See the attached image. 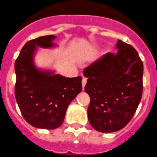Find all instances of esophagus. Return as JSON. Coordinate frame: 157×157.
<instances>
[{
	"label": "esophagus",
	"instance_id": "obj_1",
	"mask_svg": "<svg viewBox=\"0 0 157 157\" xmlns=\"http://www.w3.org/2000/svg\"><path fill=\"white\" fill-rule=\"evenodd\" d=\"M86 83H87V79L86 78H83V80H82L83 89H84V87H85V85H86Z\"/></svg>",
	"mask_w": 157,
	"mask_h": 157
}]
</instances>
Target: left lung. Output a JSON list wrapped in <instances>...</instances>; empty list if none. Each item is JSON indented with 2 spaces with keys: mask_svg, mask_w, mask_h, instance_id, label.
Returning a JSON list of instances; mask_svg holds the SVG:
<instances>
[{
  "mask_svg": "<svg viewBox=\"0 0 157 157\" xmlns=\"http://www.w3.org/2000/svg\"><path fill=\"white\" fill-rule=\"evenodd\" d=\"M116 54L107 53L84 70V90L90 96L88 118L102 133H112L129 123L141 101L143 63L133 46L121 40Z\"/></svg>",
  "mask_w": 157,
  "mask_h": 157,
  "instance_id": "obj_1",
  "label": "left lung"
}]
</instances>
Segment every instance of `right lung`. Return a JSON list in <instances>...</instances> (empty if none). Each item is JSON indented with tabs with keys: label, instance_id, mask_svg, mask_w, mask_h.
<instances>
[{
	"label": "right lung",
	"instance_id": "obj_1",
	"mask_svg": "<svg viewBox=\"0 0 157 157\" xmlns=\"http://www.w3.org/2000/svg\"><path fill=\"white\" fill-rule=\"evenodd\" d=\"M54 35L31 40L22 48L15 62V95L24 119L34 127L54 129L63 123L69 103L82 90L81 77L69 78L55 70L38 68L39 48L56 47Z\"/></svg>",
	"mask_w": 157,
	"mask_h": 157
}]
</instances>
